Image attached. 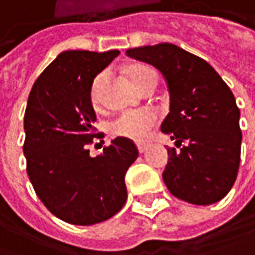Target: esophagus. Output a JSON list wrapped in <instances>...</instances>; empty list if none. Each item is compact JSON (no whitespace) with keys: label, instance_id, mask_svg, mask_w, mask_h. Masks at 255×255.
<instances>
[{"label":"esophagus","instance_id":"esophagus-1","mask_svg":"<svg viewBox=\"0 0 255 255\" xmlns=\"http://www.w3.org/2000/svg\"><path fill=\"white\" fill-rule=\"evenodd\" d=\"M137 148H138V153L142 154V153H145V150H147V145L145 144H138L137 145Z\"/></svg>","mask_w":255,"mask_h":255}]
</instances>
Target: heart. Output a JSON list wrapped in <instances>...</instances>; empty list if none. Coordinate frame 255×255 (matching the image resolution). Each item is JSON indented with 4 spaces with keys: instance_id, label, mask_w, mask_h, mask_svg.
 I'll list each match as a JSON object with an SVG mask.
<instances>
[{
    "instance_id": "1",
    "label": "heart",
    "mask_w": 255,
    "mask_h": 255,
    "mask_svg": "<svg viewBox=\"0 0 255 255\" xmlns=\"http://www.w3.org/2000/svg\"><path fill=\"white\" fill-rule=\"evenodd\" d=\"M108 73L101 72L95 76L91 85V101L94 104L99 102V94L104 82L107 81ZM131 78L135 85L141 89L142 86L151 79H157L156 72L148 66H135L131 69ZM160 115L153 108L128 110L118 114L108 126V131L113 137L127 138L132 141H145L151 134V129L158 124Z\"/></svg>"
}]
</instances>
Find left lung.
<instances>
[{"label": "left lung", "mask_w": 255, "mask_h": 255, "mask_svg": "<svg viewBox=\"0 0 255 255\" xmlns=\"http://www.w3.org/2000/svg\"><path fill=\"white\" fill-rule=\"evenodd\" d=\"M127 54L153 65L167 82L170 113L161 131L176 147L185 142L180 151L167 148V189L193 205L221 201L237 179L241 157L240 110L231 89L208 62L172 43L129 49Z\"/></svg>", "instance_id": "left-lung-1"}]
</instances>
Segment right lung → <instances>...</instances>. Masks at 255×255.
Returning a JSON list of instances; mask_svg holds the SVG:
<instances>
[{"label": "right lung", "instance_id": "obj_1", "mask_svg": "<svg viewBox=\"0 0 255 255\" xmlns=\"http://www.w3.org/2000/svg\"><path fill=\"white\" fill-rule=\"evenodd\" d=\"M118 54L62 52L38 76L27 101V174L44 206L73 225H94L121 211L126 173L138 157L135 144L120 137L97 157L88 150L97 135L91 85Z\"/></svg>", "mask_w": 255, "mask_h": 255}]
</instances>
